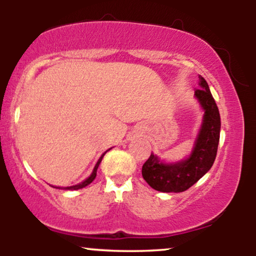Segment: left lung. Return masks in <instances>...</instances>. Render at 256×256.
<instances>
[{
    "instance_id": "left-lung-1",
    "label": "left lung",
    "mask_w": 256,
    "mask_h": 256,
    "mask_svg": "<svg viewBox=\"0 0 256 256\" xmlns=\"http://www.w3.org/2000/svg\"><path fill=\"white\" fill-rule=\"evenodd\" d=\"M195 98L204 110V120L190 156L179 162L166 164L152 152L142 167V176L152 189L161 192H182L192 186L210 170L218 150L220 114L210 86L198 76Z\"/></svg>"
}]
</instances>
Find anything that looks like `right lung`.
<instances>
[{
  "mask_svg": "<svg viewBox=\"0 0 256 256\" xmlns=\"http://www.w3.org/2000/svg\"><path fill=\"white\" fill-rule=\"evenodd\" d=\"M108 150H110V149H108ZM107 150V152H108ZM107 152H104V154L101 155V158H98V162H96V165H95V167H94V171H92V173H91L90 174V177H88L86 179H85L84 182H82V183H79V184H77V185H72V186H67V188H64V190H78V189H82V188H85L86 186V185H89L91 182L94 180V179L96 178V173H98V165H100V162H101L102 161V158L104 156V154ZM55 188V186H54ZM58 189H60V188H58ZM61 189H62V188H61Z\"/></svg>",
  "mask_w": 256,
  "mask_h": 256,
  "instance_id": "1",
  "label": "right lung"
}]
</instances>
